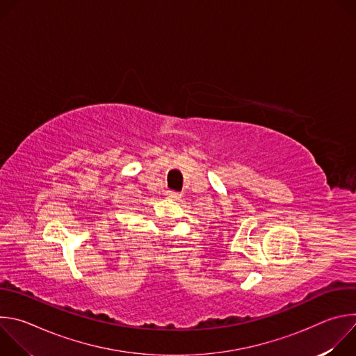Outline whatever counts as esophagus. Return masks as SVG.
Instances as JSON below:
<instances>
[{
	"mask_svg": "<svg viewBox=\"0 0 356 356\" xmlns=\"http://www.w3.org/2000/svg\"><path fill=\"white\" fill-rule=\"evenodd\" d=\"M166 195H168V197H170V198H180V197H181V193H179V191H173V190H169V191H166Z\"/></svg>",
	"mask_w": 356,
	"mask_h": 356,
	"instance_id": "1",
	"label": "esophagus"
}]
</instances>
